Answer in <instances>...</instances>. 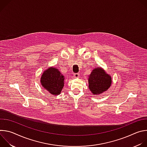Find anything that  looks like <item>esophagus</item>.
<instances>
[{
	"label": "esophagus",
	"instance_id": "1",
	"mask_svg": "<svg viewBox=\"0 0 147 147\" xmlns=\"http://www.w3.org/2000/svg\"><path fill=\"white\" fill-rule=\"evenodd\" d=\"M73 76H74V78H78L80 77V74L79 73H74Z\"/></svg>",
	"mask_w": 147,
	"mask_h": 147
}]
</instances>
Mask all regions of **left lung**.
<instances>
[{
	"label": "left lung",
	"instance_id": "1",
	"mask_svg": "<svg viewBox=\"0 0 147 147\" xmlns=\"http://www.w3.org/2000/svg\"><path fill=\"white\" fill-rule=\"evenodd\" d=\"M88 77V88L94 95L105 92L111 86V76L102 67L94 69Z\"/></svg>",
	"mask_w": 147,
	"mask_h": 147
}]
</instances>
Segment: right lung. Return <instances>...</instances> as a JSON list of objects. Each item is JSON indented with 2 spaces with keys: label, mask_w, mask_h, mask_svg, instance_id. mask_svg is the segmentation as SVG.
Masks as SVG:
<instances>
[{
  "label": "right lung",
  "mask_w": 147,
  "mask_h": 147,
  "mask_svg": "<svg viewBox=\"0 0 147 147\" xmlns=\"http://www.w3.org/2000/svg\"><path fill=\"white\" fill-rule=\"evenodd\" d=\"M65 76L58 69L49 67L41 75L40 82L45 90L53 95L60 94L65 84Z\"/></svg>",
  "instance_id": "add662e5"
}]
</instances>
